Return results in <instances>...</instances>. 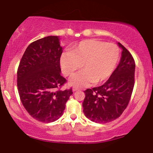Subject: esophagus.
Returning <instances> with one entry per match:
<instances>
[{"label":"esophagus","mask_w":153,"mask_h":153,"mask_svg":"<svg viewBox=\"0 0 153 153\" xmlns=\"http://www.w3.org/2000/svg\"><path fill=\"white\" fill-rule=\"evenodd\" d=\"M79 89H77V88H76V87L73 88V91H79Z\"/></svg>","instance_id":"esophagus-1"}]
</instances>
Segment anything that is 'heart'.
I'll return each instance as SVG.
<instances>
[{
  "instance_id": "1",
  "label": "heart",
  "mask_w": 153,
  "mask_h": 153,
  "mask_svg": "<svg viewBox=\"0 0 153 153\" xmlns=\"http://www.w3.org/2000/svg\"><path fill=\"white\" fill-rule=\"evenodd\" d=\"M120 58V48L113 43L85 40L61 57V66L67 76H72L82 68L83 71L70 80L75 87H84L91 82L100 84L109 79Z\"/></svg>"
}]
</instances>
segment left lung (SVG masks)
<instances>
[{
    "label": "left lung",
    "mask_w": 153,
    "mask_h": 153,
    "mask_svg": "<svg viewBox=\"0 0 153 153\" xmlns=\"http://www.w3.org/2000/svg\"><path fill=\"white\" fill-rule=\"evenodd\" d=\"M122 57L119 65L103 85L87 89L82 107L88 119L107 123L117 119L130 102L134 85L135 62L130 52L120 43Z\"/></svg>",
    "instance_id": "obj_1"
}]
</instances>
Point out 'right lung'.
<instances>
[{
  "instance_id": "obj_1",
  "label": "right lung",
  "mask_w": 153,
  "mask_h": 153,
  "mask_svg": "<svg viewBox=\"0 0 153 153\" xmlns=\"http://www.w3.org/2000/svg\"><path fill=\"white\" fill-rule=\"evenodd\" d=\"M62 47L51 36L31 44L23 53L17 71L18 91L22 105L32 117L49 123L62 116L72 89L61 90L66 79L61 75Z\"/></svg>"
}]
</instances>
